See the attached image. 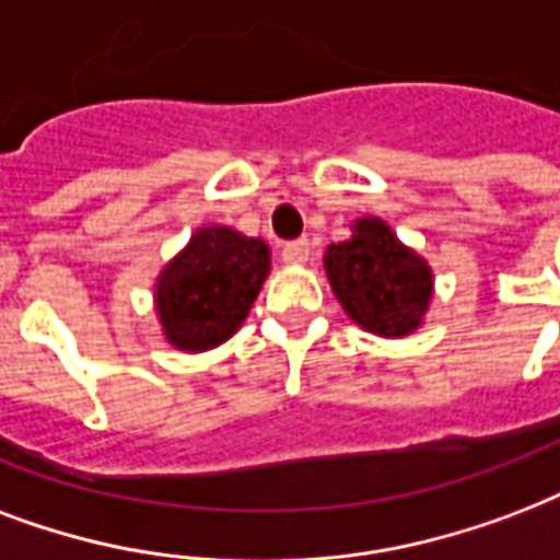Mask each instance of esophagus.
<instances>
[{
    "label": "esophagus",
    "instance_id": "1",
    "mask_svg": "<svg viewBox=\"0 0 560 560\" xmlns=\"http://www.w3.org/2000/svg\"><path fill=\"white\" fill-rule=\"evenodd\" d=\"M311 255V243L302 237V241H290L284 243V249H281V258L284 264H305Z\"/></svg>",
    "mask_w": 560,
    "mask_h": 560
}]
</instances>
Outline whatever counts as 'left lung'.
Segmentation results:
<instances>
[{
    "mask_svg": "<svg viewBox=\"0 0 560 560\" xmlns=\"http://www.w3.org/2000/svg\"><path fill=\"white\" fill-rule=\"evenodd\" d=\"M326 272L349 319L382 337L411 335L432 299L429 264L375 217L358 220L349 241L328 246Z\"/></svg>",
    "mask_w": 560,
    "mask_h": 560,
    "instance_id": "8db88e82",
    "label": "left lung"
}]
</instances>
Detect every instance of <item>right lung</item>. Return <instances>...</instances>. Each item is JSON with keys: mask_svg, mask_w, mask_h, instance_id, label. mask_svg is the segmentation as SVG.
<instances>
[{"mask_svg": "<svg viewBox=\"0 0 560 560\" xmlns=\"http://www.w3.org/2000/svg\"><path fill=\"white\" fill-rule=\"evenodd\" d=\"M270 272V246L225 225H205L166 264L155 308L166 340L185 352L220 347L241 328Z\"/></svg>", "mask_w": 560, "mask_h": 560, "instance_id": "right-lung-1", "label": "right lung"}]
</instances>
